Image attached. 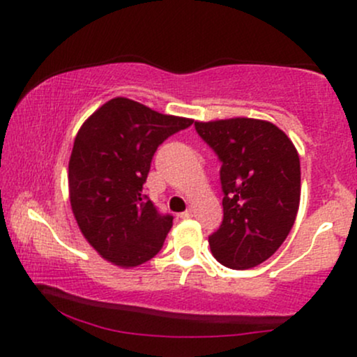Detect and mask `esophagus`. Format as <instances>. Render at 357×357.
Listing matches in <instances>:
<instances>
[{
  "label": "esophagus",
  "instance_id": "34e87169",
  "mask_svg": "<svg viewBox=\"0 0 357 357\" xmlns=\"http://www.w3.org/2000/svg\"><path fill=\"white\" fill-rule=\"evenodd\" d=\"M179 216H181V218H184V220H188V218H192V210H191V208H190V210L183 211L181 215H179Z\"/></svg>",
  "mask_w": 357,
  "mask_h": 357
}]
</instances>
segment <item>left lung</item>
Masks as SVG:
<instances>
[{"mask_svg": "<svg viewBox=\"0 0 357 357\" xmlns=\"http://www.w3.org/2000/svg\"><path fill=\"white\" fill-rule=\"evenodd\" d=\"M218 154L223 223L210 236L220 264L245 270L280 248L301 203V159L289 136L261 119L231 117L195 122Z\"/></svg>", "mask_w": 357, "mask_h": 357, "instance_id": "8db88e82", "label": "left lung"}]
</instances>
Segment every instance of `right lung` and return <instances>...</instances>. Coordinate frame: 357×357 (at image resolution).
<instances>
[{
  "instance_id": "obj_1",
  "label": "right lung",
  "mask_w": 357,
  "mask_h": 357,
  "mask_svg": "<svg viewBox=\"0 0 357 357\" xmlns=\"http://www.w3.org/2000/svg\"><path fill=\"white\" fill-rule=\"evenodd\" d=\"M192 119L167 116L116 97L77 132L68 161V195L82 235L104 260L134 268L165 243L173 216L142 195L159 144Z\"/></svg>"
}]
</instances>
